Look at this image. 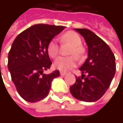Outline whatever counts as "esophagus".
Masks as SVG:
<instances>
[{
    "mask_svg": "<svg viewBox=\"0 0 123 123\" xmlns=\"http://www.w3.org/2000/svg\"><path fill=\"white\" fill-rule=\"evenodd\" d=\"M67 73H64V72H61V76H65Z\"/></svg>",
    "mask_w": 123,
    "mask_h": 123,
    "instance_id": "34e87169",
    "label": "esophagus"
}]
</instances>
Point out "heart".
<instances>
[{
    "label": "heart",
    "instance_id": "heart-1",
    "mask_svg": "<svg viewBox=\"0 0 123 123\" xmlns=\"http://www.w3.org/2000/svg\"><path fill=\"white\" fill-rule=\"evenodd\" d=\"M61 41L62 43H69L72 45V48L70 50V55H74L78 58H80L83 56L85 50L81 45L82 40L78 33L73 31H68L62 36ZM47 50L49 56L53 58H55L58 55L59 48L57 42L55 40L50 41L48 45ZM75 64V59L73 56L59 57L54 62V67L61 71H68L74 68Z\"/></svg>",
    "mask_w": 123,
    "mask_h": 123
}]
</instances>
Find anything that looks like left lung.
<instances>
[{"label": "left lung", "instance_id": "obj_1", "mask_svg": "<svg viewBox=\"0 0 123 123\" xmlns=\"http://www.w3.org/2000/svg\"><path fill=\"white\" fill-rule=\"evenodd\" d=\"M75 30L86 40L87 58L79 68L82 72L81 77H76L70 91L79 100L95 102L111 86L115 73V58L110 47L93 32L86 28Z\"/></svg>", "mask_w": 123, "mask_h": 123}]
</instances>
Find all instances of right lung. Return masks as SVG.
<instances>
[{
	"instance_id": "1",
	"label": "right lung",
	"mask_w": 123,
	"mask_h": 123,
	"mask_svg": "<svg viewBox=\"0 0 123 123\" xmlns=\"http://www.w3.org/2000/svg\"><path fill=\"white\" fill-rule=\"evenodd\" d=\"M65 28L47 24H36L20 33L14 40L8 53V68L12 83L20 97L36 103L49 94L53 80L59 70L43 73L50 68L47 48L51 40Z\"/></svg>"
}]
</instances>
